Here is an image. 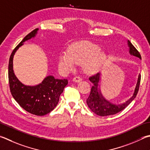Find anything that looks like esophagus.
Masks as SVG:
<instances>
[{
	"mask_svg": "<svg viewBox=\"0 0 150 150\" xmlns=\"http://www.w3.org/2000/svg\"><path fill=\"white\" fill-rule=\"evenodd\" d=\"M81 80H82V79H81L80 77H79V76H76V77H75L73 79V81H74V82H76V83L80 82Z\"/></svg>",
	"mask_w": 150,
	"mask_h": 150,
	"instance_id": "obj_1",
	"label": "esophagus"
}]
</instances>
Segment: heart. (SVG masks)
I'll list each match as a JSON object with an SVG mask.
<instances>
[{
  "label": "heart",
  "instance_id": "b5f03b06",
  "mask_svg": "<svg viewBox=\"0 0 150 150\" xmlns=\"http://www.w3.org/2000/svg\"><path fill=\"white\" fill-rule=\"evenodd\" d=\"M106 59L105 52L93 43L86 41L75 42L70 46L68 52H62L59 56L58 66L64 71L74 68L76 64H83L86 72L98 71Z\"/></svg>",
  "mask_w": 150,
  "mask_h": 150
}]
</instances>
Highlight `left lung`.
<instances>
[{
  "instance_id": "obj_1",
  "label": "left lung",
  "mask_w": 150,
  "mask_h": 150,
  "mask_svg": "<svg viewBox=\"0 0 150 150\" xmlns=\"http://www.w3.org/2000/svg\"><path fill=\"white\" fill-rule=\"evenodd\" d=\"M127 42L130 55L138 57V58L141 59V56L139 52L136 49L129 40H128ZM101 73H97V74L89 78L90 81L92 83V86L89 96L86 99V103L91 111L98 115L103 117L115 115V114L123 110L125 108L127 107L137 96L138 89H139L141 75L140 74L138 75L137 83L136 84L132 96L129 99H128L126 102L119 103V104L111 103L103 96L101 91H100V81H101Z\"/></svg>"
}]
</instances>
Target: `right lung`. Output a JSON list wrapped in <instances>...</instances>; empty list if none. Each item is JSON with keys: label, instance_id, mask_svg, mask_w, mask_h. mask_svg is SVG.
<instances>
[{"label": "right lung", "instance_id": "right-lung-1", "mask_svg": "<svg viewBox=\"0 0 150 150\" xmlns=\"http://www.w3.org/2000/svg\"><path fill=\"white\" fill-rule=\"evenodd\" d=\"M38 30L36 29L29 33L13 49L9 59L8 80L11 94L19 105L30 113L42 116L50 113L58 104L68 81L48 75L39 84L29 86L23 84L16 77L13 69V56L24 42L36 36Z\"/></svg>", "mask_w": 150, "mask_h": 150}]
</instances>
